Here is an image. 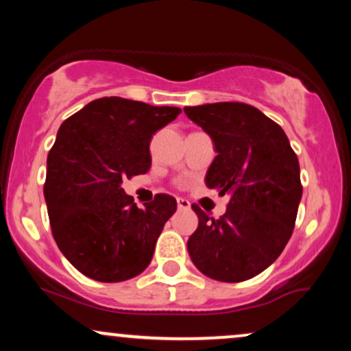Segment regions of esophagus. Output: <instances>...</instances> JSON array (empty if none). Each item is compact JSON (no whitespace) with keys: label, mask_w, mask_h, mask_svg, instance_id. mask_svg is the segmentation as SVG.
Listing matches in <instances>:
<instances>
[{"label":"esophagus","mask_w":351,"mask_h":351,"mask_svg":"<svg viewBox=\"0 0 351 351\" xmlns=\"http://www.w3.org/2000/svg\"><path fill=\"white\" fill-rule=\"evenodd\" d=\"M176 203H178V209H189V208H191L189 201L184 199V198H176Z\"/></svg>","instance_id":"obj_1"}]
</instances>
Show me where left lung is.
Instances as JSON below:
<instances>
[{
    "instance_id": "8db88e82",
    "label": "left lung",
    "mask_w": 351,
    "mask_h": 351,
    "mask_svg": "<svg viewBox=\"0 0 351 351\" xmlns=\"http://www.w3.org/2000/svg\"><path fill=\"white\" fill-rule=\"evenodd\" d=\"M215 143L206 186L231 196L219 219L199 217L188 252L204 276L243 282L267 269L291 239L302 198L300 168L287 135L259 108L241 102L184 107Z\"/></svg>"
}]
</instances>
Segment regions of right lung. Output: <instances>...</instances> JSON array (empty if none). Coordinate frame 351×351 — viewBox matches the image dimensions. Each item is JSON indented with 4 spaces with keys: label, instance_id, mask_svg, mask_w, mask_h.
<instances>
[{
    "label": "right lung",
    "instance_id": "add662e5",
    "mask_svg": "<svg viewBox=\"0 0 351 351\" xmlns=\"http://www.w3.org/2000/svg\"><path fill=\"white\" fill-rule=\"evenodd\" d=\"M178 114V107L102 97L60 125L44 198L58 247L84 276L122 282L150 264L176 199L160 193L136 208L122 180L150 170L152 136Z\"/></svg>",
    "mask_w": 351,
    "mask_h": 351
}]
</instances>
